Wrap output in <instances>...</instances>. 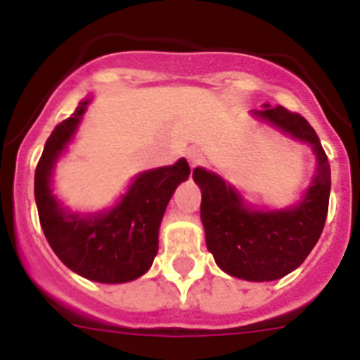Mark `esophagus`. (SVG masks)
<instances>
[{
  "label": "esophagus",
  "mask_w": 360,
  "mask_h": 360,
  "mask_svg": "<svg viewBox=\"0 0 360 360\" xmlns=\"http://www.w3.org/2000/svg\"><path fill=\"white\" fill-rule=\"evenodd\" d=\"M186 158H188L189 165L191 167L200 165V163L205 161V154H202L199 148H189L188 152H186Z\"/></svg>",
  "instance_id": "obj_1"
}]
</instances>
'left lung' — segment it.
<instances>
[{
  "label": "left lung",
  "instance_id": "left-lung-1",
  "mask_svg": "<svg viewBox=\"0 0 360 360\" xmlns=\"http://www.w3.org/2000/svg\"><path fill=\"white\" fill-rule=\"evenodd\" d=\"M252 116L308 144L316 155V172L299 202L257 208L233 184L202 167L193 169V180L202 193L200 221L216 264L233 278L272 281L299 269L319 240L328 212L330 165L319 136L300 114L264 103Z\"/></svg>",
  "mask_w": 360,
  "mask_h": 360
}]
</instances>
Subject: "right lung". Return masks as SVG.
I'll return each mask as SVG.
<instances>
[{"label":"right lung","mask_w":360,"mask_h":360,"mask_svg":"<svg viewBox=\"0 0 360 360\" xmlns=\"http://www.w3.org/2000/svg\"><path fill=\"white\" fill-rule=\"evenodd\" d=\"M91 96L71 118L56 125L35 169L39 221L60 261L86 280L125 283L146 274L160 246V227L172 193L189 178L188 161L139 172L116 205L97 212L63 206L52 189L56 163L65 155L84 118Z\"/></svg>","instance_id":"1"}]
</instances>
